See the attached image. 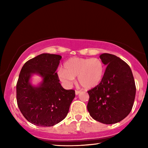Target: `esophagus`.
Instances as JSON below:
<instances>
[{
	"mask_svg": "<svg viewBox=\"0 0 148 148\" xmlns=\"http://www.w3.org/2000/svg\"><path fill=\"white\" fill-rule=\"evenodd\" d=\"M79 92H80V91H75V94H76V95H79Z\"/></svg>",
	"mask_w": 148,
	"mask_h": 148,
	"instance_id": "esophagus-1",
	"label": "esophagus"
}]
</instances>
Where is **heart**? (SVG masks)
<instances>
[{
    "mask_svg": "<svg viewBox=\"0 0 148 148\" xmlns=\"http://www.w3.org/2000/svg\"><path fill=\"white\" fill-rule=\"evenodd\" d=\"M57 74L62 84L70 87L77 76V81L82 87L91 89L101 83L104 74V65L99 58L72 57L64 63Z\"/></svg>",
    "mask_w": 148,
    "mask_h": 148,
    "instance_id": "b5f03b06",
    "label": "heart"
}]
</instances>
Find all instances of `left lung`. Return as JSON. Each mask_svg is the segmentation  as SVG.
Masks as SVG:
<instances>
[{"mask_svg":"<svg viewBox=\"0 0 148 148\" xmlns=\"http://www.w3.org/2000/svg\"><path fill=\"white\" fill-rule=\"evenodd\" d=\"M106 69L98 86L88 92L90 116L104 124H114L125 119L133 106L136 86L131 69L114 55L99 56Z\"/></svg>","mask_w":148,"mask_h":148,"instance_id":"1","label":"left lung"}]
</instances>
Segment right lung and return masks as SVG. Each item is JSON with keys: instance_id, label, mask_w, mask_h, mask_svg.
<instances>
[{"instance_id": "obj_1", "label": "right lung", "mask_w": 148, "mask_h": 148, "mask_svg": "<svg viewBox=\"0 0 148 148\" xmlns=\"http://www.w3.org/2000/svg\"><path fill=\"white\" fill-rule=\"evenodd\" d=\"M62 57L42 53L29 60L22 67L16 86L17 102L27 121L39 127H51L68 114L75 97L74 90H66L59 83L56 71ZM41 82L32 83V76Z\"/></svg>"}]
</instances>
